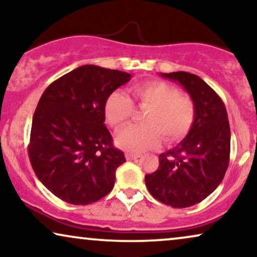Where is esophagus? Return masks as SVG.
<instances>
[{
	"mask_svg": "<svg viewBox=\"0 0 257 257\" xmlns=\"http://www.w3.org/2000/svg\"><path fill=\"white\" fill-rule=\"evenodd\" d=\"M125 157H126V159H127V160H136V159H138V158H140V154L126 153Z\"/></svg>",
	"mask_w": 257,
	"mask_h": 257,
	"instance_id": "obj_1",
	"label": "esophagus"
}]
</instances>
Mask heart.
Masks as SVG:
<instances>
[{"instance_id":"heart-1","label":"heart","mask_w":257,"mask_h":257,"mask_svg":"<svg viewBox=\"0 0 257 257\" xmlns=\"http://www.w3.org/2000/svg\"><path fill=\"white\" fill-rule=\"evenodd\" d=\"M130 96L114 91L105 101L104 113L114 130L124 126L132 117L135 106L146 110L143 125L128 126L115 138L117 145L128 152H144L164 142H179L189 132L195 121V104L191 98L179 93L177 87L163 80H150L132 86Z\"/></svg>"}]
</instances>
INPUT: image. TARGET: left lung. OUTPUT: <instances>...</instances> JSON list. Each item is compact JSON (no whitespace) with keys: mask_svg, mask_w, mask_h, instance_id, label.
Returning <instances> with one entry per match:
<instances>
[{"mask_svg":"<svg viewBox=\"0 0 257 257\" xmlns=\"http://www.w3.org/2000/svg\"><path fill=\"white\" fill-rule=\"evenodd\" d=\"M180 83L195 104V121L182 142L159 156V167L145 175L158 201L173 208L201 202L221 184L229 165L230 127L223 101L193 73H160Z\"/></svg>","mask_w":257,"mask_h":257,"instance_id":"left-lung-1","label":"left lung"}]
</instances>
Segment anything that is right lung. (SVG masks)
<instances>
[{"mask_svg":"<svg viewBox=\"0 0 257 257\" xmlns=\"http://www.w3.org/2000/svg\"><path fill=\"white\" fill-rule=\"evenodd\" d=\"M127 72L79 66L49 85L31 124L28 154L40 181L63 201L90 205L112 191L125 156L104 125V106Z\"/></svg>","mask_w":257,"mask_h":257,"instance_id":"obj_1","label":"right lung"}]
</instances>
